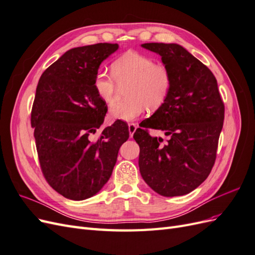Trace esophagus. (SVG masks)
I'll list each match as a JSON object with an SVG mask.
<instances>
[{
  "mask_svg": "<svg viewBox=\"0 0 255 255\" xmlns=\"http://www.w3.org/2000/svg\"><path fill=\"white\" fill-rule=\"evenodd\" d=\"M136 128H137L136 123H128V133H129V137H133Z\"/></svg>",
  "mask_w": 255,
  "mask_h": 255,
  "instance_id": "34e87169",
  "label": "esophagus"
}]
</instances>
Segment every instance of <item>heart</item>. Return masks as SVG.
<instances>
[{
  "label": "heart",
  "instance_id": "heart-1",
  "mask_svg": "<svg viewBox=\"0 0 255 255\" xmlns=\"http://www.w3.org/2000/svg\"><path fill=\"white\" fill-rule=\"evenodd\" d=\"M112 72L120 87L128 85L126 94L128 101L116 104L110 110V117L115 120L134 121L140 117L145 107L150 111L159 109L171 88L172 78L169 69L138 52L128 51L116 59ZM114 81L103 71H99L95 76V90L107 105L115 102L117 85Z\"/></svg>",
  "mask_w": 255,
  "mask_h": 255
}]
</instances>
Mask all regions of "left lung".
<instances>
[{
	"label": "left lung",
	"instance_id": "8db88e82",
	"mask_svg": "<svg viewBox=\"0 0 255 255\" xmlns=\"http://www.w3.org/2000/svg\"><path fill=\"white\" fill-rule=\"evenodd\" d=\"M141 47L161 57L172 84L164 104L134 133L140 148L139 171L158 195H186L211 173L225 105L212 71L182 45L152 42ZM146 128L163 130L167 140L150 136Z\"/></svg>",
	"mask_w": 255,
	"mask_h": 255
}]
</instances>
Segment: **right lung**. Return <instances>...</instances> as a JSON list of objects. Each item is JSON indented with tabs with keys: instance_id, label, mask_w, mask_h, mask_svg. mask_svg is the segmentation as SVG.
<instances>
[{
	"instance_id": "1",
	"label": "right lung",
	"mask_w": 255,
	"mask_h": 255,
	"mask_svg": "<svg viewBox=\"0 0 255 255\" xmlns=\"http://www.w3.org/2000/svg\"><path fill=\"white\" fill-rule=\"evenodd\" d=\"M117 43H97L67 51L38 82L30 123L45 180L58 194L81 201L97 195L110 180L118 151L129 136L123 121L102 130L107 107L94 87L102 61Z\"/></svg>"
}]
</instances>
